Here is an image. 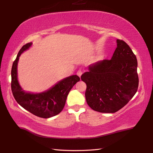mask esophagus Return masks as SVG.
Here are the masks:
<instances>
[{
  "label": "esophagus",
  "mask_w": 153,
  "mask_h": 153,
  "mask_svg": "<svg viewBox=\"0 0 153 153\" xmlns=\"http://www.w3.org/2000/svg\"><path fill=\"white\" fill-rule=\"evenodd\" d=\"M82 74H83V71L82 70H79L78 71H77V75L79 77H81V76H82Z\"/></svg>",
  "instance_id": "1"
}]
</instances>
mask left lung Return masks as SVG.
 Returning <instances> with one entry per match:
<instances>
[{
	"instance_id": "left-lung-1",
	"label": "left lung",
	"mask_w": 153,
	"mask_h": 153,
	"mask_svg": "<svg viewBox=\"0 0 153 153\" xmlns=\"http://www.w3.org/2000/svg\"><path fill=\"white\" fill-rule=\"evenodd\" d=\"M117 47L110 60L89 66L81 79L87 85V105L95 111L114 113L123 108L138 89L137 60L125 41L117 39Z\"/></svg>"
}]
</instances>
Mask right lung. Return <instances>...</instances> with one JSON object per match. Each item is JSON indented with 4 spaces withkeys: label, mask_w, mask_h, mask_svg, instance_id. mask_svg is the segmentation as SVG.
Returning <instances> with one entry per match:
<instances>
[{
    "label": "right lung",
    "mask_w": 153,
    "mask_h": 153,
    "mask_svg": "<svg viewBox=\"0 0 153 153\" xmlns=\"http://www.w3.org/2000/svg\"><path fill=\"white\" fill-rule=\"evenodd\" d=\"M31 45L32 43H28L24 45L13 62L11 71L12 92L15 100L23 108L40 118H48L58 114L63 110L68 93L80 78L77 75H74L60 81L45 92L36 94L25 92L18 83L17 66L19 56Z\"/></svg>",
    "instance_id": "1"
}]
</instances>
